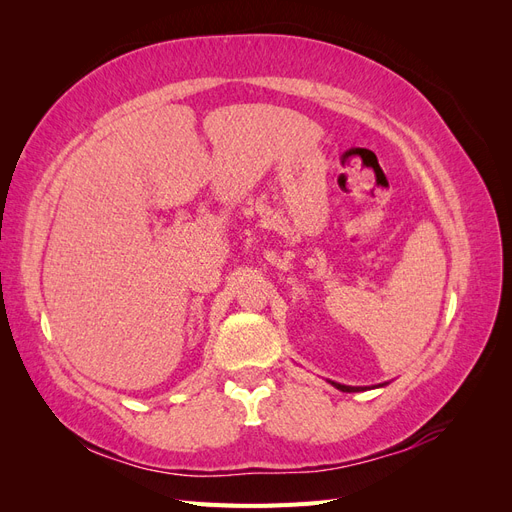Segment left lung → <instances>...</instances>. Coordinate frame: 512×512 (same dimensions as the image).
I'll return each instance as SVG.
<instances>
[{
    "label": "left lung",
    "mask_w": 512,
    "mask_h": 512,
    "mask_svg": "<svg viewBox=\"0 0 512 512\" xmlns=\"http://www.w3.org/2000/svg\"><path fill=\"white\" fill-rule=\"evenodd\" d=\"M331 382V380H329ZM335 389H339V391H344V393H354V391H363L361 386H346V384H339V382H331Z\"/></svg>",
    "instance_id": "obj_1"
}]
</instances>
